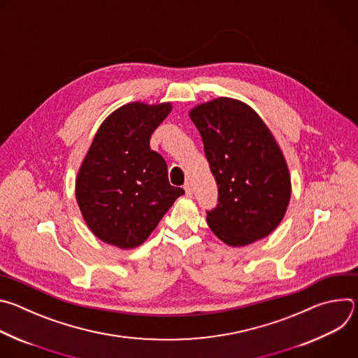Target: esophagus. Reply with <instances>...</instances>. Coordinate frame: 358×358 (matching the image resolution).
Instances as JSON below:
<instances>
[{"mask_svg": "<svg viewBox=\"0 0 358 358\" xmlns=\"http://www.w3.org/2000/svg\"><path fill=\"white\" fill-rule=\"evenodd\" d=\"M184 189H185V195H187V196H192L194 189H192L191 182H185V184H184Z\"/></svg>", "mask_w": 358, "mask_h": 358, "instance_id": "esophagus-1", "label": "esophagus"}]
</instances>
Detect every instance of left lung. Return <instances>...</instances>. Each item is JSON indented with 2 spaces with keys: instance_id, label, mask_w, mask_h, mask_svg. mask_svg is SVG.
<instances>
[{
  "instance_id": "obj_1",
  "label": "left lung",
  "mask_w": 358,
  "mask_h": 358,
  "mask_svg": "<svg viewBox=\"0 0 358 358\" xmlns=\"http://www.w3.org/2000/svg\"><path fill=\"white\" fill-rule=\"evenodd\" d=\"M213 176L218 206L207 211L211 231L229 246L268 236L283 220L290 174L273 134L250 106L217 97L189 110Z\"/></svg>"
}]
</instances>
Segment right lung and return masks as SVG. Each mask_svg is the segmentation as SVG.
I'll return each mask as SVG.
<instances>
[{
    "instance_id": "obj_1",
    "label": "right lung",
    "mask_w": 358,
    "mask_h": 358,
    "mask_svg": "<svg viewBox=\"0 0 358 358\" xmlns=\"http://www.w3.org/2000/svg\"><path fill=\"white\" fill-rule=\"evenodd\" d=\"M171 103L131 101L97 129L76 177L82 217L100 241L120 249L141 245L156 229L182 188L169 182L167 164L150 138Z\"/></svg>"
}]
</instances>
